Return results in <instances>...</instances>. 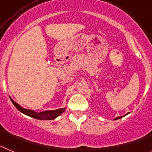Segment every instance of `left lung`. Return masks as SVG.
Returning a JSON list of instances; mask_svg holds the SVG:
<instances>
[{
    "label": "left lung",
    "mask_w": 152,
    "mask_h": 152,
    "mask_svg": "<svg viewBox=\"0 0 152 152\" xmlns=\"http://www.w3.org/2000/svg\"><path fill=\"white\" fill-rule=\"evenodd\" d=\"M128 114H129V113H127V114H125V115H124V116H125V115H127ZM124 116H118V117H117V118H115V119H119V118H122V117H124Z\"/></svg>",
    "instance_id": "1"
}]
</instances>
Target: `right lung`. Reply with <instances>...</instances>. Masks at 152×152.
<instances>
[{
    "instance_id": "add662e5",
    "label": "right lung",
    "mask_w": 152,
    "mask_h": 152,
    "mask_svg": "<svg viewBox=\"0 0 152 152\" xmlns=\"http://www.w3.org/2000/svg\"><path fill=\"white\" fill-rule=\"evenodd\" d=\"M10 100L12 102V103L15 106L18 110L22 113L23 114L26 115L27 116H30L31 118H36V119L39 120H53L57 118L58 116L60 115L63 113H64L66 110V107L61 108V109H55V110H47L43 111V112H40V113H37L34 110L32 109H27L23 108L19 104L17 103L16 102H14L12 99L10 98Z\"/></svg>"
}]
</instances>
